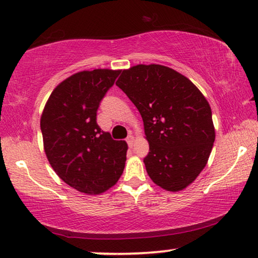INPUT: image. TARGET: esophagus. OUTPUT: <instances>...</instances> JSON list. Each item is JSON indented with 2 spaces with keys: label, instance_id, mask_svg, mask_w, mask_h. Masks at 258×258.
<instances>
[{
  "label": "esophagus",
  "instance_id": "obj_1",
  "mask_svg": "<svg viewBox=\"0 0 258 258\" xmlns=\"http://www.w3.org/2000/svg\"><path fill=\"white\" fill-rule=\"evenodd\" d=\"M126 142H127V144H128L130 147H132L133 145H135V137H133L132 135H130L128 137H127Z\"/></svg>",
  "mask_w": 258,
  "mask_h": 258
}]
</instances>
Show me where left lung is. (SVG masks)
<instances>
[{
  "label": "left lung",
  "mask_w": 258,
  "mask_h": 258,
  "mask_svg": "<svg viewBox=\"0 0 258 258\" xmlns=\"http://www.w3.org/2000/svg\"><path fill=\"white\" fill-rule=\"evenodd\" d=\"M116 86L142 115L150 152L147 174L158 186L180 191L208 163L215 142L211 108L184 75L161 64L121 72Z\"/></svg>",
  "instance_id": "obj_1"
}]
</instances>
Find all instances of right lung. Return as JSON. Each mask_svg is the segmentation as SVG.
I'll return each mask as SVG.
<instances>
[{"instance_id": "1", "label": "right lung", "mask_w": 258, "mask_h": 258, "mask_svg": "<svg viewBox=\"0 0 258 258\" xmlns=\"http://www.w3.org/2000/svg\"><path fill=\"white\" fill-rule=\"evenodd\" d=\"M120 71L94 70L72 75L51 92L41 132L48 161L75 190L99 195L122 174L127 144L112 139L97 123L99 105Z\"/></svg>"}]
</instances>
